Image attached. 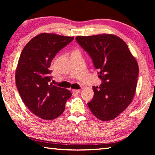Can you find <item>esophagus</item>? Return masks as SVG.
<instances>
[{
  "label": "esophagus",
  "instance_id": "obj_1",
  "mask_svg": "<svg viewBox=\"0 0 155 155\" xmlns=\"http://www.w3.org/2000/svg\"><path fill=\"white\" fill-rule=\"evenodd\" d=\"M72 91L74 94H78L80 93V90H78V89H72Z\"/></svg>",
  "mask_w": 155,
  "mask_h": 155
}]
</instances>
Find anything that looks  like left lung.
<instances>
[{"label":"left lung","instance_id":"obj_1","mask_svg":"<svg viewBox=\"0 0 155 155\" xmlns=\"http://www.w3.org/2000/svg\"><path fill=\"white\" fill-rule=\"evenodd\" d=\"M76 40L93 59L103 80L93 87L94 97L88 103L98 119L111 120L126 109L135 94L139 66L123 39L112 34L78 36Z\"/></svg>","mask_w":155,"mask_h":155}]
</instances>
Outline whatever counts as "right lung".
I'll list each match as a JSON object with an SVG mask.
<instances>
[{
  "instance_id": "obj_1",
  "label": "right lung",
  "mask_w": 155,
  "mask_h": 155,
  "mask_svg": "<svg viewBox=\"0 0 155 155\" xmlns=\"http://www.w3.org/2000/svg\"><path fill=\"white\" fill-rule=\"evenodd\" d=\"M73 39L44 32L32 38L20 56L15 73L16 87L26 106L42 119L53 120L60 116L72 96L70 91L51 83L49 68L57 52Z\"/></svg>"
}]
</instances>
